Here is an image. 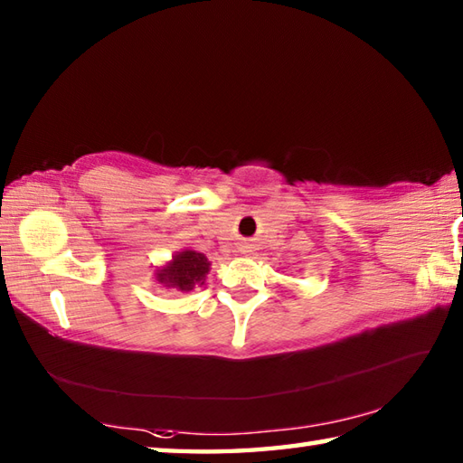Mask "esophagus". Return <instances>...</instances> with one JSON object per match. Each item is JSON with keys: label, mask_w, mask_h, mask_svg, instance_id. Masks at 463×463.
I'll list each match as a JSON object with an SVG mask.
<instances>
[{"label": "esophagus", "mask_w": 463, "mask_h": 463, "mask_svg": "<svg viewBox=\"0 0 463 463\" xmlns=\"http://www.w3.org/2000/svg\"><path fill=\"white\" fill-rule=\"evenodd\" d=\"M239 250L242 255H250V253H253V245H249V242H242V245H239Z\"/></svg>", "instance_id": "esophagus-1"}]
</instances>
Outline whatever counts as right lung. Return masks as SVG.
Here are the masks:
<instances>
[{
    "mask_svg": "<svg viewBox=\"0 0 463 463\" xmlns=\"http://www.w3.org/2000/svg\"><path fill=\"white\" fill-rule=\"evenodd\" d=\"M210 273L208 257L185 247L174 253L167 263L159 265L155 269V281L167 289H177V292H192L194 288L203 286L206 276Z\"/></svg>",
    "mask_w": 463,
    "mask_h": 463,
    "instance_id": "right-lung-1",
    "label": "right lung"
}]
</instances>
